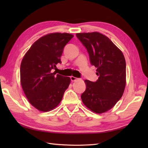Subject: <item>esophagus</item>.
Instances as JSON below:
<instances>
[{
    "label": "esophagus",
    "instance_id": "34e87169",
    "mask_svg": "<svg viewBox=\"0 0 148 148\" xmlns=\"http://www.w3.org/2000/svg\"><path fill=\"white\" fill-rule=\"evenodd\" d=\"M80 79H79V78H77V77H75L74 76H71V81H76L77 80H79Z\"/></svg>",
    "mask_w": 148,
    "mask_h": 148
}]
</instances>
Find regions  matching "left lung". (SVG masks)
I'll list each match as a JSON object with an SVG mask.
<instances>
[{"mask_svg": "<svg viewBox=\"0 0 148 148\" xmlns=\"http://www.w3.org/2000/svg\"><path fill=\"white\" fill-rule=\"evenodd\" d=\"M76 37L85 47L91 64L97 67L99 79L84 80L83 103L100 114L113 108L121 98L126 85V62L121 51L108 37L99 32L79 33Z\"/></svg>", "mask_w": 148, "mask_h": 148, "instance_id": "obj_1", "label": "left lung"}]
</instances>
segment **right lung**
Masks as SVG:
<instances>
[{"label": "right lung", "instance_id": "add662e5", "mask_svg": "<svg viewBox=\"0 0 148 148\" xmlns=\"http://www.w3.org/2000/svg\"><path fill=\"white\" fill-rule=\"evenodd\" d=\"M73 35L53 33L40 37L34 42L22 60L21 84L29 102L39 111L46 112L55 108L69 87V77L52 72L65 46Z\"/></svg>", "mask_w": 148, "mask_h": 148}]
</instances>
